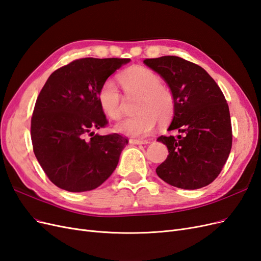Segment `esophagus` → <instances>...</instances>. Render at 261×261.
<instances>
[{
  "mask_svg": "<svg viewBox=\"0 0 261 261\" xmlns=\"http://www.w3.org/2000/svg\"><path fill=\"white\" fill-rule=\"evenodd\" d=\"M129 143L133 145H147L149 144V140L144 139H129Z\"/></svg>",
  "mask_w": 261,
  "mask_h": 261,
  "instance_id": "esophagus-1",
  "label": "esophagus"
}]
</instances>
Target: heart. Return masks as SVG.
I'll return each mask as SVG.
<instances>
[{
    "label": "heart",
    "mask_w": 261,
    "mask_h": 261,
    "mask_svg": "<svg viewBox=\"0 0 261 261\" xmlns=\"http://www.w3.org/2000/svg\"><path fill=\"white\" fill-rule=\"evenodd\" d=\"M118 80L126 94H137L140 100L136 116L124 118L114 126V130L129 137H143L152 132L156 122L168 123L174 114V98L162 86L161 77L144 66H134L125 70ZM98 101L103 113L112 120L120 117L122 96L116 84L107 80L101 85Z\"/></svg>",
    "instance_id": "b5f03b06"
}]
</instances>
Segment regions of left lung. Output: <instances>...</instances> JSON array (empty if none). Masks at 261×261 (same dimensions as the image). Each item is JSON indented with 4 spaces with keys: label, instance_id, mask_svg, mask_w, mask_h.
Segmentation results:
<instances>
[{
    "label": "left lung",
    "instance_id": "left-lung-1",
    "mask_svg": "<svg viewBox=\"0 0 261 261\" xmlns=\"http://www.w3.org/2000/svg\"><path fill=\"white\" fill-rule=\"evenodd\" d=\"M174 98L169 130L183 135L160 136L169 155L155 169L165 183L183 189H198L215 180L232 148L230 110L222 91L199 65L173 55L146 59Z\"/></svg>",
    "mask_w": 261,
    "mask_h": 261
}]
</instances>
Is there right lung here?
Segmentation results:
<instances>
[{"mask_svg":"<svg viewBox=\"0 0 261 261\" xmlns=\"http://www.w3.org/2000/svg\"><path fill=\"white\" fill-rule=\"evenodd\" d=\"M129 62L76 60L53 72L44 84L31 117V140L38 162L54 185L72 193L92 191L116 169L128 140L118 134H94L108 124L98 92Z\"/></svg>","mask_w":261,"mask_h":261,"instance_id":"1","label":"right lung"}]
</instances>
